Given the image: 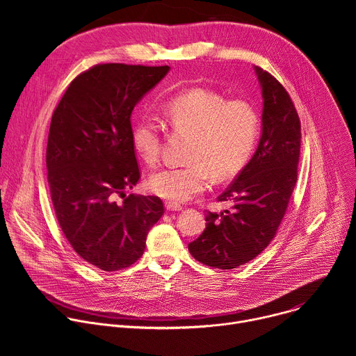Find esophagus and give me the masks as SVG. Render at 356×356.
<instances>
[{
  "mask_svg": "<svg viewBox=\"0 0 356 356\" xmlns=\"http://www.w3.org/2000/svg\"><path fill=\"white\" fill-rule=\"evenodd\" d=\"M165 207L168 211H181V206L173 201H165Z\"/></svg>",
  "mask_w": 356,
  "mask_h": 356,
  "instance_id": "obj_1",
  "label": "esophagus"
}]
</instances>
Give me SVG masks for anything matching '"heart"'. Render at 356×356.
I'll use <instances>...</instances> for the list:
<instances>
[{
  "label": "heart",
  "mask_w": 356,
  "mask_h": 356,
  "mask_svg": "<svg viewBox=\"0 0 356 356\" xmlns=\"http://www.w3.org/2000/svg\"><path fill=\"white\" fill-rule=\"evenodd\" d=\"M162 110L175 131L193 135L186 155L190 163L165 168L147 179L149 190L165 200L188 201L207 190L211 175L217 180L235 176L257 146L259 115L242 99L227 101L214 91L193 88L170 97ZM131 139L146 165L158 163L162 127L155 117H139L132 125Z\"/></svg>",
  "instance_id": "heart-1"
}]
</instances>
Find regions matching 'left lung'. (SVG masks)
Returning <instances> with one entry per match:
<instances>
[{
  "label": "left lung",
  "mask_w": 356,
  "mask_h": 356,
  "mask_svg": "<svg viewBox=\"0 0 356 356\" xmlns=\"http://www.w3.org/2000/svg\"><path fill=\"white\" fill-rule=\"evenodd\" d=\"M264 108L262 132L250 161L218 197L231 210L207 211L206 229L188 243L191 257L217 269L248 264L269 245L284 217L297 181L301 128L284 87L264 69L253 66Z\"/></svg>",
  "instance_id": "1"
}]
</instances>
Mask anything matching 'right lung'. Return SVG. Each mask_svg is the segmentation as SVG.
I'll return each mask as SVG.
<instances>
[{
	"label": "right lung",
	"instance_id": "obj_1",
	"mask_svg": "<svg viewBox=\"0 0 356 356\" xmlns=\"http://www.w3.org/2000/svg\"><path fill=\"white\" fill-rule=\"evenodd\" d=\"M169 70L94 66L70 83L52 115L46 168L56 217L72 248L101 270L134 265L165 213L159 197L125 190L140 177L131 139L134 107Z\"/></svg>",
	"mask_w": 356,
	"mask_h": 356
}]
</instances>
